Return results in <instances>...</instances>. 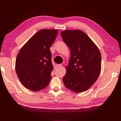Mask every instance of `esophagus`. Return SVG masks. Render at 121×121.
Returning a JSON list of instances; mask_svg holds the SVG:
<instances>
[{"label": "esophagus", "instance_id": "obj_1", "mask_svg": "<svg viewBox=\"0 0 121 121\" xmlns=\"http://www.w3.org/2000/svg\"><path fill=\"white\" fill-rule=\"evenodd\" d=\"M62 65L61 64H57L56 65V68L57 69H58V68H60L61 66H62Z\"/></svg>", "mask_w": 121, "mask_h": 121}]
</instances>
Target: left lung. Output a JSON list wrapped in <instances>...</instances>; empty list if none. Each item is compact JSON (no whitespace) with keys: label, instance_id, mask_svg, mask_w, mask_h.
<instances>
[{"label":"left lung","instance_id":"left-lung-1","mask_svg":"<svg viewBox=\"0 0 121 121\" xmlns=\"http://www.w3.org/2000/svg\"><path fill=\"white\" fill-rule=\"evenodd\" d=\"M60 34L71 54L63 78L65 86L76 93L86 91L97 81L100 73L101 57L99 48L82 30H66Z\"/></svg>","mask_w":121,"mask_h":121}]
</instances>
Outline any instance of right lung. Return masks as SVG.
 Instances as JSON below:
<instances>
[{"label":"right lung","instance_id":"1","mask_svg":"<svg viewBox=\"0 0 121 121\" xmlns=\"http://www.w3.org/2000/svg\"><path fill=\"white\" fill-rule=\"evenodd\" d=\"M57 34V29H41L19 51L15 69L26 88L38 91L46 88L50 83L53 68L50 48Z\"/></svg>","mask_w":121,"mask_h":121}]
</instances>
